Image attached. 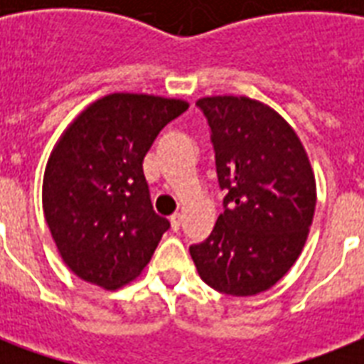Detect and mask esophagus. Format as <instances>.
Instances as JSON below:
<instances>
[{"label": "esophagus", "instance_id": "esophagus-1", "mask_svg": "<svg viewBox=\"0 0 364 364\" xmlns=\"http://www.w3.org/2000/svg\"><path fill=\"white\" fill-rule=\"evenodd\" d=\"M181 213H173V215L170 217V223H171V228L173 230H179V227H181Z\"/></svg>", "mask_w": 364, "mask_h": 364}]
</instances>
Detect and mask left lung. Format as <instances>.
<instances>
[{"instance_id":"8db88e82","label":"left lung","mask_w":364,"mask_h":364,"mask_svg":"<svg viewBox=\"0 0 364 364\" xmlns=\"http://www.w3.org/2000/svg\"><path fill=\"white\" fill-rule=\"evenodd\" d=\"M208 119L223 213L188 247L200 277L232 296H253L282 279L302 253L316 211V177L296 132L245 96L196 102Z\"/></svg>"}]
</instances>
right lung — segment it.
<instances>
[{
    "label": "right lung",
    "mask_w": 364,
    "mask_h": 364,
    "mask_svg": "<svg viewBox=\"0 0 364 364\" xmlns=\"http://www.w3.org/2000/svg\"><path fill=\"white\" fill-rule=\"evenodd\" d=\"M187 102L109 94L68 126L48 156L43 211L73 274L104 289L136 279L153 257L166 217L154 213L143 159Z\"/></svg>",
    "instance_id": "add662e5"
}]
</instances>
